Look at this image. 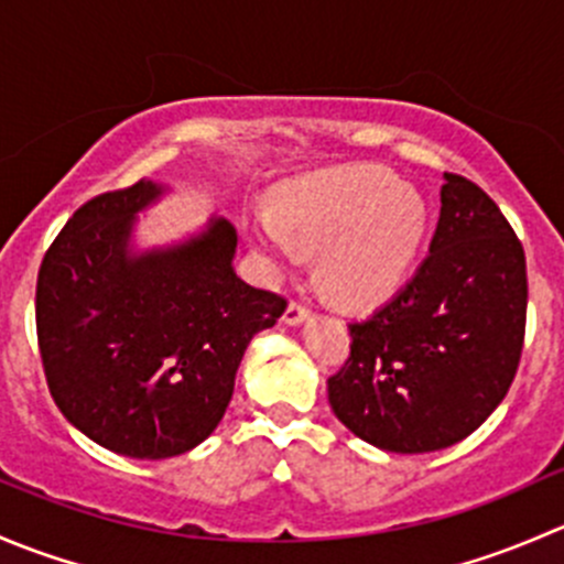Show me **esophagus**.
<instances>
[{"label": "esophagus", "mask_w": 564, "mask_h": 564, "mask_svg": "<svg viewBox=\"0 0 564 564\" xmlns=\"http://www.w3.org/2000/svg\"><path fill=\"white\" fill-rule=\"evenodd\" d=\"M308 316H311V311L305 308L303 303H294L292 300V303L286 305V311H283V324H303Z\"/></svg>", "instance_id": "1"}]
</instances>
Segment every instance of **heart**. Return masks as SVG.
Returning <instances> with one entry per match:
<instances>
[{
  "instance_id": "heart-1",
  "label": "heart",
  "mask_w": 564,
  "mask_h": 564,
  "mask_svg": "<svg viewBox=\"0 0 564 564\" xmlns=\"http://www.w3.org/2000/svg\"><path fill=\"white\" fill-rule=\"evenodd\" d=\"M250 235L275 264H292L297 246L318 248V281L344 303L371 305L412 267L425 237V204L384 169L349 166L289 185L275 215L250 220Z\"/></svg>"
}]
</instances>
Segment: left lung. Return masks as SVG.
<instances>
[{"mask_svg":"<svg viewBox=\"0 0 564 564\" xmlns=\"http://www.w3.org/2000/svg\"><path fill=\"white\" fill-rule=\"evenodd\" d=\"M431 253L412 281L362 322L327 379L335 417L390 453L466 440L502 403L527 327V259L482 187L445 174Z\"/></svg>","mask_w":564,"mask_h":564,"instance_id":"left-lung-1","label":"left lung"}]
</instances>
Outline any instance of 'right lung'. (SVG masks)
Segmentation results:
<instances>
[{"label": "right lung", "mask_w": 564, "mask_h": 564, "mask_svg": "<svg viewBox=\"0 0 564 564\" xmlns=\"http://www.w3.org/2000/svg\"><path fill=\"white\" fill-rule=\"evenodd\" d=\"M163 191L141 180L78 207L45 250L35 294L59 412L106 451L152 460L213 434L250 338L286 311L237 278V231L224 218L180 246L133 253L135 213Z\"/></svg>", "instance_id": "1"}]
</instances>
